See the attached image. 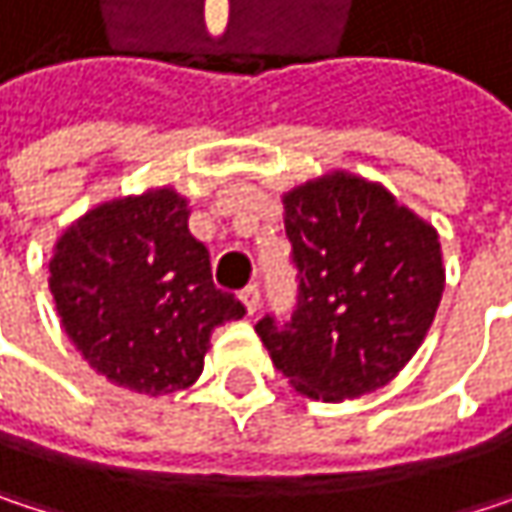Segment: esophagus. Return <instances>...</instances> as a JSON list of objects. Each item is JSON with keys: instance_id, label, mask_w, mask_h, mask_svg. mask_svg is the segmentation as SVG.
<instances>
[{"instance_id": "34e87169", "label": "esophagus", "mask_w": 512, "mask_h": 512, "mask_svg": "<svg viewBox=\"0 0 512 512\" xmlns=\"http://www.w3.org/2000/svg\"><path fill=\"white\" fill-rule=\"evenodd\" d=\"M240 299H243L246 311H249V314H255L257 308H260V287H257V284H249V287H243Z\"/></svg>"}]
</instances>
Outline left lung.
I'll return each mask as SVG.
<instances>
[{
  "label": "left lung",
  "instance_id": "left-lung-1",
  "mask_svg": "<svg viewBox=\"0 0 512 512\" xmlns=\"http://www.w3.org/2000/svg\"><path fill=\"white\" fill-rule=\"evenodd\" d=\"M299 269L296 308L255 332L272 364L314 400H347L391 382L415 356L445 290L439 234L397 198L353 174L284 195Z\"/></svg>",
  "mask_w": 512,
  "mask_h": 512
}]
</instances>
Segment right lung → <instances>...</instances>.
Instances as JSON below:
<instances>
[{"mask_svg":"<svg viewBox=\"0 0 512 512\" xmlns=\"http://www.w3.org/2000/svg\"><path fill=\"white\" fill-rule=\"evenodd\" d=\"M186 219L171 189L109 201L67 228L50 260L67 338L97 373L139 394L189 388L213 329L246 314L213 284L210 252Z\"/></svg>","mask_w":512,"mask_h":512,"instance_id":"right-lung-1","label":"right lung"}]
</instances>
